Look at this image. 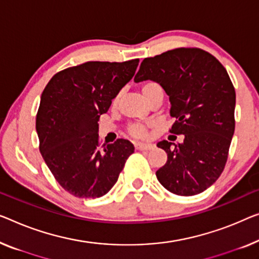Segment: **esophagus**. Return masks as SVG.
Wrapping results in <instances>:
<instances>
[{"instance_id":"1","label":"esophagus","mask_w":259,"mask_h":259,"mask_svg":"<svg viewBox=\"0 0 259 259\" xmlns=\"http://www.w3.org/2000/svg\"><path fill=\"white\" fill-rule=\"evenodd\" d=\"M135 148L137 150H141V151H145V150H151L153 148V145L148 144V143H136V144H135Z\"/></svg>"}]
</instances>
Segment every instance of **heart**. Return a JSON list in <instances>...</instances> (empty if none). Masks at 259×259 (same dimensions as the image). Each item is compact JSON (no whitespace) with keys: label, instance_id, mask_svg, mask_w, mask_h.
<instances>
[{"label":"heart","instance_id":"heart-1","mask_svg":"<svg viewBox=\"0 0 259 259\" xmlns=\"http://www.w3.org/2000/svg\"><path fill=\"white\" fill-rule=\"evenodd\" d=\"M158 90H161V88L154 81H148V82L142 84V93L146 100L150 99V96ZM115 102H116V100H115ZM129 131L134 137H144L146 135V128L142 124H133L129 128Z\"/></svg>","mask_w":259,"mask_h":259}]
</instances>
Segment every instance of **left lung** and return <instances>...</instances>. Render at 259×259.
Returning a JSON list of instances; mask_svg holds the SVG:
<instances>
[{"mask_svg":"<svg viewBox=\"0 0 259 259\" xmlns=\"http://www.w3.org/2000/svg\"><path fill=\"white\" fill-rule=\"evenodd\" d=\"M134 80L164 88L177 118L169 133L185 136L181 144H157L167 153L157 179L177 195L206 191L223 172L235 131L236 93L226 68L201 49L179 48L145 58Z\"/></svg>","mask_w":259,"mask_h":259,"instance_id":"left-lung-1","label":"left lung"}]
</instances>
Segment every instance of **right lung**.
I'll return each mask as SVG.
<instances>
[{"label": "right lung", "instance_id": "add662e5", "mask_svg": "<svg viewBox=\"0 0 259 259\" xmlns=\"http://www.w3.org/2000/svg\"><path fill=\"white\" fill-rule=\"evenodd\" d=\"M138 63L87 61L58 72L41 93L36 117L39 151L60 186L76 198L107 194L134 153V145L122 138L100 146L98 122Z\"/></svg>", "mask_w": 259, "mask_h": 259}]
</instances>
